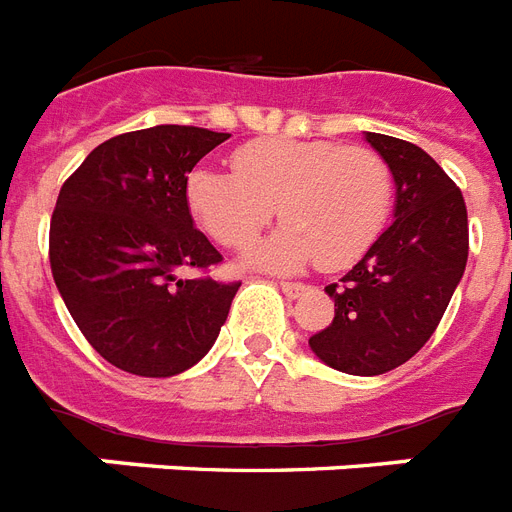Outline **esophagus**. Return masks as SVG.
Instances as JSON below:
<instances>
[{
    "instance_id": "esophagus-1",
    "label": "esophagus",
    "mask_w": 512,
    "mask_h": 512,
    "mask_svg": "<svg viewBox=\"0 0 512 512\" xmlns=\"http://www.w3.org/2000/svg\"><path fill=\"white\" fill-rule=\"evenodd\" d=\"M280 290L288 298H301L309 290V285H304V282H280Z\"/></svg>"
}]
</instances>
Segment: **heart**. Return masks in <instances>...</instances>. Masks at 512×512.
Here are the masks:
<instances>
[{"label": "heart", "mask_w": 512, "mask_h": 512, "mask_svg": "<svg viewBox=\"0 0 512 512\" xmlns=\"http://www.w3.org/2000/svg\"><path fill=\"white\" fill-rule=\"evenodd\" d=\"M232 166H195L185 200L195 222L227 248L251 243L277 203L288 224L245 251L251 267L293 272L314 259L325 269L349 267L370 251L394 208V171L370 147L269 137L237 147Z\"/></svg>", "instance_id": "b5f03b06"}]
</instances>
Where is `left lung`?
<instances>
[{"label":"left lung","instance_id":"left-lung-1","mask_svg":"<svg viewBox=\"0 0 512 512\" xmlns=\"http://www.w3.org/2000/svg\"><path fill=\"white\" fill-rule=\"evenodd\" d=\"M365 140L394 171V224L327 285L335 317L309 346L333 370L383 375L415 357L447 312L468 261V211L460 187L418 145L375 132Z\"/></svg>","mask_w":512,"mask_h":512}]
</instances>
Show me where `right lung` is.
I'll list each match as a JSON object with an SVG mask.
<instances>
[{
  "label": "right lung",
  "instance_id": "1",
  "mask_svg": "<svg viewBox=\"0 0 512 512\" xmlns=\"http://www.w3.org/2000/svg\"><path fill=\"white\" fill-rule=\"evenodd\" d=\"M230 134L163 124L118 134L65 179L49 267L73 322L118 370L169 378L206 357L240 282L208 272L222 253L192 227L187 174Z\"/></svg>",
  "mask_w": 512,
  "mask_h": 512
}]
</instances>
